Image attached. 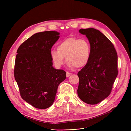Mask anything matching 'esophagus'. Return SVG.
I'll return each instance as SVG.
<instances>
[{"mask_svg":"<svg viewBox=\"0 0 131 131\" xmlns=\"http://www.w3.org/2000/svg\"><path fill=\"white\" fill-rule=\"evenodd\" d=\"M72 75V73H71L68 72H66V77H70V75Z\"/></svg>","mask_w":131,"mask_h":131,"instance_id":"esophagus-1","label":"esophagus"}]
</instances>
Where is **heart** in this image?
<instances>
[{
    "label": "heart",
    "mask_w": 131,
    "mask_h": 131,
    "mask_svg": "<svg viewBox=\"0 0 131 131\" xmlns=\"http://www.w3.org/2000/svg\"><path fill=\"white\" fill-rule=\"evenodd\" d=\"M91 54V46L84 39L68 37L59 42L57 50L52 49L50 56L54 64L58 67L63 65L66 60L69 67L81 68L88 63Z\"/></svg>",
    "instance_id": "heart-1"
}]
</instances>
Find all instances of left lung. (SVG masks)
<instances>
[{
    "label": "left lung",
    "instance_id": "8db88e82",
    "mask_svg": "<svg viewBox=\"0 0 131 131\" xmlns=\"http://www.w3.org/2000/svg\"><path fill=\"white\" fill-rule=\"evenodd\" d=\"M91 46L88 64L78 73V94L90 105L97 104L111 94L118 75L117 54L114 45L104 34L93 28L81 29Z\"/></svg>",
    "mask_w": 131,
    "mask_h": 131
}]
</instances>
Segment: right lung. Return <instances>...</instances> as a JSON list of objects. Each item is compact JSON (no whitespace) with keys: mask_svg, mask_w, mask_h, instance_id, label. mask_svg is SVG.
I'll list each match as a JSON object with an SVG mask.
<instances>
[{"mask_svg":"<svg viewBox=\"0 0 131 131\" xmlns=\"http://www.w3.org/2000/svg\"><path fill=\"white\" fill-rule=\"evenodd\" d=\"M59 33L47 31L37 33L25 40L17 50L15 79L20 95L38 109L50 107L59 84L66 79V72L52 67L50 51Z\"/></svg>","mask_w":131,"mask_h":131,"instance_id":"1","label":"right lung"}]
</instances>
